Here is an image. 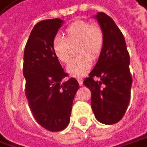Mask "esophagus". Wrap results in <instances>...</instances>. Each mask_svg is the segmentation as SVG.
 <instances>
[{"label": "esophagus", "mask_w": 147, "mask_h": 147, "mask_svg": "<svg viewBox=\"0 0 147 147\" xmlns=\"http://www.w3.org/2000/svg\"><path fill=\"white\" fill-rule=\"evenodd\" d=\"M77 81H78V83H79L80 85H82V83H83V79H82V78H78Z\"/></svg>", "instance_id": "esophagus-1"}]
</instances>
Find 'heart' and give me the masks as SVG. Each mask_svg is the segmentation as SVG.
Segmentation results:
<instances>
[{
  "instance_id": "heart-1",
  "label": "heart",
  "mask_w": 147,
  "mask_h": 147,
  "mask_svg": "<svg viewBox=\"0 0 147 147\" xmlns=\"http://www.w3.org/2000/svg\"><path fill=\"white\" fill-rule=\"evenodd\" d=\"M103 33L98 25L87 21L74 22L65 30V37L56 35L52 42V50L60 62H66L71 55L70 45L78 42L76 51L81 54L71 59L66 65L68 74L74 77L85 76L92 66V58L100 54L103 45Z\"/></svg>"
}]
</instances>
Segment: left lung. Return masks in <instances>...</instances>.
<instances>
[{
    "label": "left lung",
    "instance_id": "1",
    "mask_svg": "<svg viewBox=\"0 0 147 147\" xmlns=\"http://www.w3.org/2000/svg\"><path fill=\"white\" fill-rule=\"evenodd\" d=\"M94 18L104 40L98 62L83 84L91 91V106L96 119L102 124L113 125L123 118L130 99L129 55L124 35L113 19L103 12H98ZM96 77L99 81L94 79Z\"/></svg>",
    "mask_w": 147,
    "mask_h": 147
}]
</instances>
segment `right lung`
Masks as SVG:
<instances>
[{"instance_id": "add662e5", "label": "right lung", "mask_w": 147, "mask_h": 147, "mask_svg": "<svg viewBox=\"0 0 147 147\" xmlns=\"http://www.w3.org/2000/svg\"><path fill=\"white\" fill-rule=\"evenodd\" d=\"M60 18L38 22L28 39L23 55L25 94L36 121L49 131H60L70 123L79 84L67 76L52 50V42L63 24Z\"/></svg>"}]
</instances>
